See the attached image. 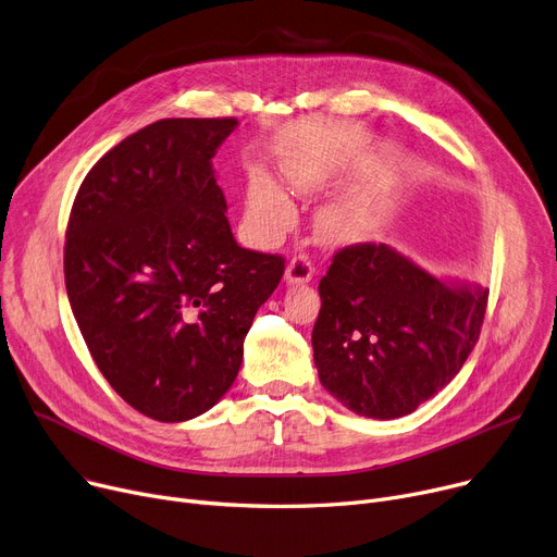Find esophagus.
I'll return each mask as SVG.
<instances>
[{
	"instance_id": "obj_1",
	"label": "esophagus",
	"mask_w": 557,
	"mask_h": 557,
	"mask_svg": "<svg viewBox=\"0 0 557 557\" xmlns=\"http://www.w3.org/2000/svg\"><path fill=\"white\" fill-rule=\"evenodd\" d=\"M286 284H307L313 280V267L305 255L293 257L290 262L286 264V273H284Z\"/></svg>"
}]
</instances>
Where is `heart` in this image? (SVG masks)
Returning a JSON list of instances; mask_svg holds the SVG:
<instances>
[{"mask_svg": "<svg viewBox=\"0 0 557 557\" xmlns=\"http://www.w3.org/2000/svg\"><path fill=\"white\" fill-rule=\"evenodd\" d=\"M286 176L298 193H318L324 188L329 174L322 168H311L295 163L286 168ZM293 203L284 195L280 185L262 174L255 172L248 178L246 190V216L250 228L259 237H275L288 228L293 221ZM374 228V212L362 203L338 201L322 210L318 219V231L326 242L333 244H356L362 242Z\"/></svg>", "mask_w": 557, "mask_h": 557, "instance_id": "obj_1", "label": "heart"}]
</instances>
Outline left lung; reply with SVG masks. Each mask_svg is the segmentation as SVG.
I'll return each instance as SVG.
<instances>
[{
	"label": "left lung",
	"mask_w": 557,
	"mask_h": 557,
	"mask_svg": "<svg viewBox=\"0 0 557 557\" xmlns=\"http://www.w3.org/2000/svg\"><path fill=\"white\" fill-rule=\"evenodd\" d=\"M318 290L320 383L351 412L381 421L414 412L459 374L488 300L481 284L434 277L387 244L341 250Z\"/></svg>",
	"instance_id": "8db88e82"
}]
</instances>
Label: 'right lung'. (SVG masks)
Masks as SVG:
<instances>
[{
	"mask_svg": "<svg viewBox=\"0 0 557 557\" xmlns=\"http://www.w3.org/2000/svg\"><path fill=\"white\" fill-rule=\"evenodd\" d=\"M235 119H165L89 170L73 201L64 282L100 374L134 410L190 421L242 367L284 259L242 248L212 159Z\"/></svg>",
	"mask_w": 557,
	"mask_h": 557,
	"instance_id": "obj_1",
	"label": "right lung"
}]
</instances>
